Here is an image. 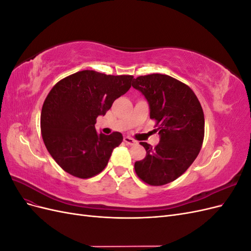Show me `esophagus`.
Listing matches in <instances>:
<instances>
[{"label": "esophagus", "mask_w": 251, "mask_h": 251, "mask_svg": "<svg viewBox=\"0 0 251 251\" xmlns=\"http://www.w3.org/2000/svg\"><path fill=\"white\" fill-rule=\"evenodd\" d=\"M124 140H125V142L127 144V146H134V144L137 143V141L134 140V139L131 138V137H127V136H126V137H125Z\"/></svg>", "instance_id": "obj_1"}]
</instances>
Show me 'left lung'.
<instances>
[{"mask_svg":"<svg viewBox=\"0 0 251 251\" xmlns=\"http://www.w3.org/2000/svg\"><path fill=\"white\" fill-rule=\"evenodd\" d=\"M132 86L147 100L160 138L154 149L140 142L147 156L135 162L136 174L150 185L168 184L192 165L201 150L202 107L191 88L169 75H144L134 78Z\"/></svg>","mask_w":251,"mask_h":251,"instance_id":"8db88e82","label":"left lung"}]
</instances>
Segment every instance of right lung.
Here are the masks:
<instances>
[{
    "label": "right lung",
    "instance_id": "add662e5",
    "mask_svg": "<svg viewBox=\"0 0 251 251\" xmlns=\"http://www.w3.org/2000/svg\"><path fill=\"white\" fill-rule=\"evenodd\" d=\"M131 75L79 71L51 89L41 114L45 146L55 162L74 177L87 179L107 166L123 134L97 133L96 118L105 115L116 98L132 86Z\"/></svg>",
    "mask_w": 251,
    "mask_h": 251
}]
</instances>
